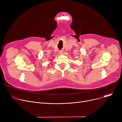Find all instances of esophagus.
Returning a JSON list of instances; mask_svg holds the SVG:
<instances>
[{
  "label": "esophagus",
  "instance_id": "1",
  "mask_svg": "<svg viewBox=\"0 0 122 122\" xmlns=\"http://www.w3.org/2000/svg\"><path fill=\"white\" fill-rule=\"evenodd\" d=\"M63 51L61 50V51H59V54H63Z\"/></svg>",
  "mask_w": 122,
  "mask_h": 122
}]
</instances>
